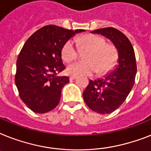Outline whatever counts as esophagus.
I'll use <instances>...</instances> for the list:
<instances>
[{
    "instance_id": "34e87169",
    "label": "esophagus",
    "mask_w": 151,
    "mask_h": 151,
    "mask_svg": "<svg viewBox=\"0 0 151 151\" xmlns=\"http://www.w3.org/2000/svg\"><path fill=\"white\" fill-rule=\"evenodd\" d=\"M76 78H77V76H74V75H72L70 77V81H73V80L76 79Z\"/></svg>"
}]
</instances>
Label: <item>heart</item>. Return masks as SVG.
Here are the masks:
<instances>
[{
	"label": "heart",
	"instance_id": "heart-1",
	"mask_svg": "<svg viewBox=\"0 0 151 151\" xmlns=\"http://www.w3.org/2000/svg\"><path fill=\"white\" fill-rule=\"evenodd\" d=\"M81 48H88L85 55L87 60L75 61L67 67V72L71 75H91L99 71L100 74L109 72L116 65L118 59L116 48L107 44L104 38L89 34L78 40ZM78 46L75 42L70 40L62 48V57L66 62H70L78 56Z\"/></svg>",
	"mask_w": 151,
	"mask_h": 151
}]
</instances>
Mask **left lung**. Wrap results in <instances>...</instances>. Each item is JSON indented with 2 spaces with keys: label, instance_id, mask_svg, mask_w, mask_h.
<instances>
[{
  "label": "left lung",
  "instance_id": "8db88e82",
  "mask_svg": "<svg viewBox=\"0 0 151 151\" xmlns=\"http://www.w3.org/2000/svg\"><path fill=\"white\" fill-rule=\"evenodd\" d=\"M106 37L118 52L117 65L104 78L90 80L83 98L91 109L99 114H109L122 105L135 82L137 63L134 50L128 38L114 28L91 32Z\"/></svg>",
  "mask_w": 151,
  "mask_h": 151
}]
</instances>
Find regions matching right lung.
Listing matches in <instances>:
<instances>
[{"label": "right lung", "mask_w": 151, "mask_h": 151, "mask_svg": "<svg viewBox=\"0 0 151 151\" xmlns=\"http://www.w3.org/2000/svg\"><path fill=\"white\" fill-rule=\"evenodd\" d=\"M75 31L56 25H46L34 32L24 44L16 63L15 84L19 96L36 113H46L57 106L61 91L68 77L57 76L66 68L62 48Z\"/></svg>", "instance_id": "1"}]
</instances>
